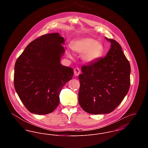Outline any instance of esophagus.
I'll use <instances>...</instances> for the list:
<instances>
[{"label":"esophagus","mask_w":148,"mask_h":148,"mask_svg":"<svg viewBox=\"0 0 148 148\" xmlns=\"http://www.w3.org/2000/svg\"><path fill=\"white\" fill-rule=\"evenodd\" d=\"M74 75L75 76H78L80 73V71L79 69V68H75L74 69Z\"/></svg>","instance_id":"1"}]
</instances>
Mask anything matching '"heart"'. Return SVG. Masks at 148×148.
<instances>
[{
	"instance_id": "1",
	"label": "heart",
	"mask_w": 148,
	"mask_h": 148,
	"mask_svg": "<svg viewBox=\"0 0 148 148\" xmlns=\"http://www.w3.org/2000/svg\"><path fill=\"white\" fill-rule=\"evenodd\" d=\"M71 49L77 54H82V59L86 63H92L98 60L104 51V47L101 42L88 37L74 40L72 43ZM66 54L69 58L73 57L69 50L66 51Z\"/></svg>"
}]
</instances>
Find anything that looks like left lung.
<instances>
[{
  "mask_svg": "<svg viewBox=\"0 0 148 148\" xmlns=\"http://www.w3.org/2000/svg\"><path fill=\"white\" fill-rule=\"evenodd\" d=\"M111 43L104 58L82 67L79 75V103L86 113H111L119 105L129 91L130 65L119 44Z\"/></svg>",
  "mask_w": 148,
  "mask_h": 148,
  "instance_id": "left-lung-1",
  "label": "left lung"
}]
</instances>
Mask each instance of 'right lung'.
<instances>
[{"label": "right lung", "mask_w": 148, "mask_h": 148, "mask_svg": "<svg viewBox=\"0 0 148 148\" xmlns=\"http://www.w3.org/2000/svg\"><path fill=\"white\" fill-rule=\"evenodd\" d=\"M64 44L58 33L42 35L30 42L15 62V89L30 113L53 112L62 88L73 77V69L60 64Z\"/></svg>", "instance_id": "right-lung-1"}]
</instances>
